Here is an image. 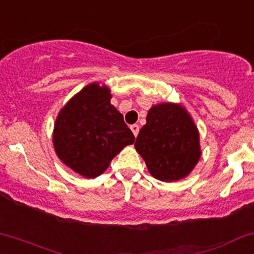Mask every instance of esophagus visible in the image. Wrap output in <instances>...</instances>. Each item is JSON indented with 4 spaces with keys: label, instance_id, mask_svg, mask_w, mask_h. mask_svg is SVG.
<instances>
[{
    "label": "esophagus",
    "instance_id": "34e87169",
    "mask_svg": "<svg viewBox=\"0 0 254 254\" xmlns=\"http://www.w3.org/2000/svg\"><path fill=\"white\" fill-rule=\"evenodd\" d=\"M130 129H131L132 133L135 135V137H136V136L138 135V131H140V127H138L137 124H132L131 127H130Z\"/></svg>",
    "mask_w": 254,
    "mask_h": 254
}]
</instances>
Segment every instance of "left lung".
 <instances>
[{
	"instance_id": "8db88e82",
	"label": "left lung",
	"mask_w": 254,
	"mask_h": 254,
	"mask_svg": "<svg viewBox=\"0 0 254 254\" xmlns=\"http://www.w3.org/2000/svg\"><path fill=\"white\" fill-rule=\"evenodd\" d=\"M135 148L149 174L163 182L186 178L201 157L197 127L188 111L174 102L149 108Z\"/></svg>"
}]
</instances>
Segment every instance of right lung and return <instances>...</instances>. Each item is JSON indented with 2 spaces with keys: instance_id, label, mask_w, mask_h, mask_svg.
Here are the masks:
<instances>
[{
  "instance_id": "add662e5",
  "label": "right lung",
  "mask_w": 254,
  "mask_h": 254,
  "mask_svg": "<svg viewBox=\"0 0 254 254\" xmlns=\"http://www.w3.org/2000/svg\"><path fill=\"white\" fill-rule=\"evenodd\" d=\"M111 99L107 85L90 83L66 102L55 121L53 144L58 158L85 178L104 174L112 159L135 141Z\"/></svg>"
}]
</instances>
